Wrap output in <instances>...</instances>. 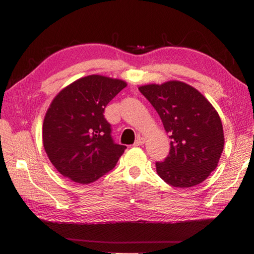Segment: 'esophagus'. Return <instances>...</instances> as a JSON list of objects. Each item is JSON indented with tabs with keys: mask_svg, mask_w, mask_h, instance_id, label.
<instances>
[{
	"mask_svg": "<svg viewBox=\"0 0 254 254\" xmlns=\"http://www.w3.org/2000/svg\"><path fill=\"white\" fill-rule=\"evenodd\" d=\"M144 143H145V138H144V137L138 136V137L136 138V141H135V145H136V146H138V145H143Z\"/></svg>",
	"mask_w": 254,
	"mask_h": 254,
	"instance_id": "obj_1",
	"label": "esophagus"
}]
</instances>
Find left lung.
Masks as SVG:
<instances>
[{"mask_svg": "<svg viewBox=\"0 0 254 254\" xmlns=\"http://www.w3.org/2000/svg\"><path fill=\"white\" fill-rule=\"evenodd\" d=\"M170 134V150L156 163L158 176L168 185L187 189L203 182L216 169L224 149L222 120L210 102L180 80L138 88Z\"/></svg>", "mask_w": 254, "mask_h": 254, "instance_id": "left-lung-1", "label": "left lung"}]
</instances>
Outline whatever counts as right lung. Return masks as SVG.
Here are the masks:
<instances>
[{"label": "right lung", "instance_id": "add662e5", "mask_svg": "<svg viewBox=\"0 0 254 254\" xmlns=\"http://www.w3.org/2000/svg\"><path fill=\"white\" fill-rule=\"evenodd\" d=\"M124 87L127 83L121 79L89 75L66 86L52 100L42 141L62 176L88 185L115 168L127 147L113 142L104 112Z\"/></svg>", "mask_w": 254, "mask_h": 254}]
</instances>
